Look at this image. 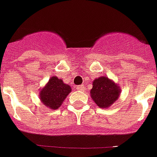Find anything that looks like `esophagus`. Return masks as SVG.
Returning <instances> with one entry per match:
<instances>
[{
  "label": "esophagus",
  "mask_w": 157,
  "mask_h": 157,
  "mask_svg": "<svg viewBox=\"0 0 157 157\" xmlns=\"http://www.w3.org/2000/svg\"><path fill=\"white\" fill-rule=\"evenodd\" d=\"M76 89H77V90H80V91H83V89H84V86H83V85L76 86Z\"/></svg>",
  "instance_id": "esophagus-1"
}]
</instances>
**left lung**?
Here are the masks:
<instances>
[{"label": "left lung", "mask_w": 157, "mask_h": 157, "mask_svg": "<svg viewBox=\"0 0 157 157\" xmlns=\"http://www.w3.org/2000/svg\"><path fill=\"white\" fill-rule=\"evenodd\" d=\"M90 96L96 105L101 108L110 107L118 98L121 89L113 80L107 77H100L93 81Z\"/></svg>", "instance_id": "8db88e82"}]
</instances>
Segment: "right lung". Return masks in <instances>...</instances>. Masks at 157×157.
<instances>
[{
  "label": "right lung",
  "mask_w": 157,
  "mask_h": 157,
  "mask_svg": "<svg viewBox=\"0 0 157 157\" xmlns=\"http://www.w3.org/2000/svg\"><path fill=\"white\" fill-rule=\"evenodd\" d=\"M71 92V87L64 83L62 79L53 76L49 80L45 87L41 89L39 98L45 106L51 109H58L63 102L69 93Z\"/></svg>",
  "instance_id": "1"
}]
</instances>
